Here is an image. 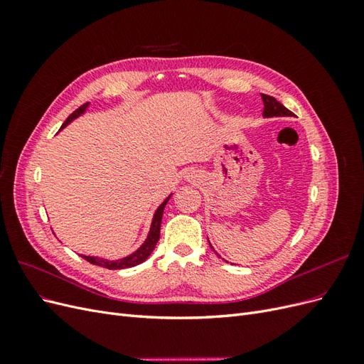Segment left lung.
<instances>
[{
  "instance_id": "8db88e82",
  "label": "left lung",
  "mask_w": 364,
  "mask_h": 364,
  "mask_svg": "<svg viewBox=\"0 0 364 364\" xmlns=\"http://www.w3.org/2000/svg\"><path fill=\"white\" fill-rule=\"evenodd\" d=\"M261 98H262V103H264V111H262L264 117L293 115V112L289 111V109L285 107L284 105H281L274 97H270L267 94H261Z\"/></svg>"
}]
</instances>
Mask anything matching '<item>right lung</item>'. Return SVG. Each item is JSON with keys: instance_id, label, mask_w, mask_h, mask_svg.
Here are the masks:
<instances>
[{"instance_id": "right-lung-1", "label": "right lung", "mask_w": 364, "mask_h": 364, "mask_svg": "<svg viewBox=\"0 0 364 364\" xmlns=\"http://www.w3.org/2000/svg\"><path fill=\"white\" fill-rule=\"evenodd\" d=\"M87 107V103L82 105L79 109H75V111L65 119V123L62 124V127L67 126L68 123H71V121L74 118L79 117L80 114H83L86 111ZM171 197V196H170ZM165 199V202L156 209L155 213V217H153V222H151V228H150V232H149V237L147 240L144 241V245H142L135 253H132V255L123 258V259H118V261H106V259H102V258H94V257H85L82 255V258H85L87 262L94 264V266H100V267H105V269H109V270H118V269H129V267H134V266H138V264H141L142 261H146L149 258L150 253L153 252V249H155L158 240H159V235H161V222H162V214H164V208L165 205H167V202L170 200Z\"/></svg>"}]
</instances>
